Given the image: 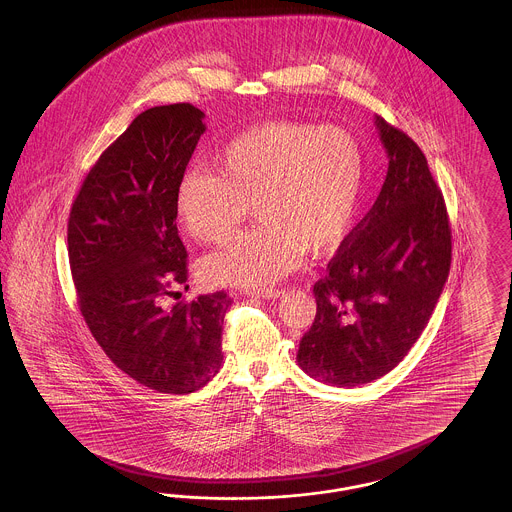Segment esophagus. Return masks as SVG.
<instances>
[{"instance_id":"34e87169","label":"esophagus","mask_w":512,"mask_h":512,"mask_svg":"<svg viewBox=\"0 0 512 512\" xmlns=\"http://www.w3.org/2000/svg\"><path fill=\"white\" fill-rule=\"evenodd\" d=\"M255 295L263 297V299H278L280 295H284V290H276V288H268V290H259Z\"/></svg>"}]
</instances>
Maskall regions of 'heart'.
Wrapping results in <instances>:
<instances>
[{"instance_id":"obj_1","label":"heart","mask_w":512,"mask_h":512,"mask_svg":"<svg viewBox=\"0 0 512 512\" xmlns=\"http://www.w3.org/2000/svg\"><path fill=\"white\" fill-rule=\"evenodd\" d=\"M365 188V153L353 132L313 122L270 121L228 140L217 171L192 169L176 186V215L201 244H219L244 222H261L205 257L217 286L263 288L299 267L307 251L338 249Z\"/></svg>"}]
</instances>
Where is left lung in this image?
<instances>
[{
	"mask_svg": "<svg viewBox=\"0 0 512 512\" xmlns=\"http://www.w3.org/2000/svg\"><path fill=\"white\" fill-rule=\"evenodd\" d=\"M374 122L390 159L386 182L315 284L317 317L297 351L311 378L338 388L368 384L403 361L451 267L449 217L424 153L382 117Z\"/></svg>",
	"mask_w": 512,
	"mask_h": 512,
	"instance_id": "1",
	"label": "left lung"
}]
</instances>
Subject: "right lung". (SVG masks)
<instances>
[{
    "label": "right lung",
    "mask_w": 512,
    "mask_h": 512,
    "mask_svg": "<svg viewBox=\"0 0 512 512\" xmlns=\"http://www.w3.org/2000/svg\"><path fill=\"white\" fill-rule=\"evenodd\" d=\"M190 103L151 107L107 147L69 217L78 307L105 355L138 384L192 393L222 365L224 292L165 307L188 280L176 186L205 132Z\"/></svg>",
    "instance_id": "add662e5"
}]
</instances>
